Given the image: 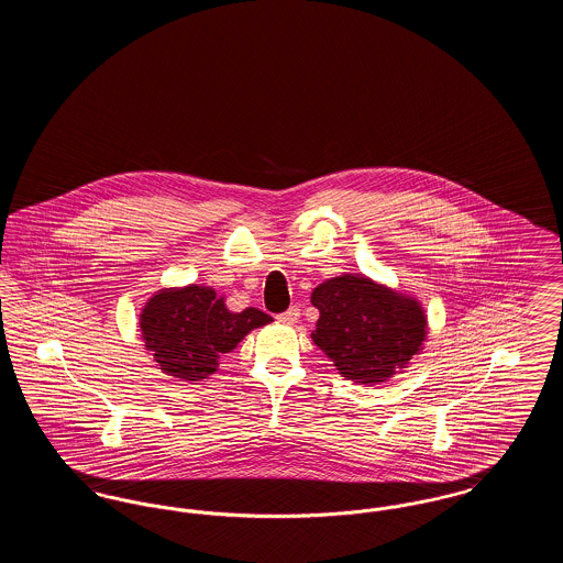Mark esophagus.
Instances as JSON below:
<instances>
[{
	"instance_id": "34e87169",
	"label": "esophagus",
	"mask_w": 563,
	"mask_h": 563,
	"mask_svg": "<svg viewBox=\"0 0 563 563\" xmlns=\"http://www.w3.org/2000/svg\"><path fill=\"white\" fill-rule=\"evenodd\" d=\"M276 319H278V322H283V324H295L297 319H299V308H297V306H291L287 312L278 314Z\"/></svg>"
}]
</instances>
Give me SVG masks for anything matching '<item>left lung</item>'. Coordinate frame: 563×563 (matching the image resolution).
I'll return each instance as SVG.
<instances>
[{"mask_svg": "<svg viewBox=\"0 0 563 563\" xmlns=\"http://www.w3.org/2000/svg\"><path fill=\"white\" fill-rule=\"evenodd\" d=\"M310 301L321 312L312 342L354 384L374 386L402 374L429 338L422 301L365 274L333 276Z\"/></svg>", "mask_w": 563, "mask_h": 563, "instance_id": "1", "label": "left lung"}]
</instances>
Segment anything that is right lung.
Listing matches in <instances>:
<instances>
[{
  "label": "right lung",
  "instance_id": "right-lung-1",
  "mask_svg": "<svg viewBox=\"0 0 563 563\" xmlns=\"http://www.w3.org/2000/svg\"><path fill=\"white\" fill-rule=\"evenodd\" d=\"M272 317L246 308L232 312L213 287H164L152 295L139 314L141 340L162 374L196 384L219 367V358Z\"/></svg>",
  "mask_w": 563,
  "mask_h": 563
}]
</instances>
